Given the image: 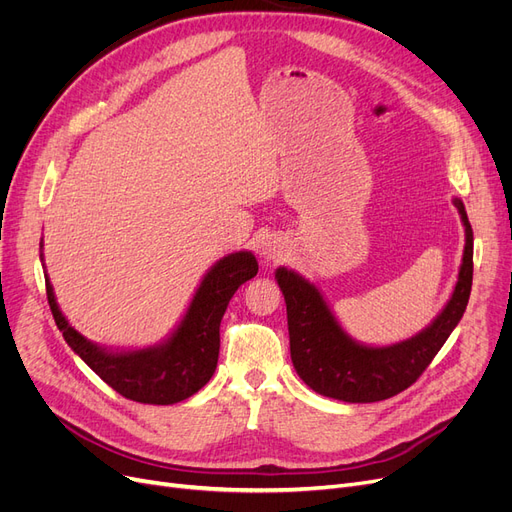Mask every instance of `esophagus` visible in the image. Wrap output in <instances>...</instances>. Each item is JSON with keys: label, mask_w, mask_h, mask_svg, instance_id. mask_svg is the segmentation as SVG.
Masks as SVG:
<instances>
[{"label": "esophagus", "mask_w": 512, "mask_h": 512, "mask_svg": "<svg viewBox=\"0 0 512 512\" xmlns=\"http://www.w3.org/2000/svg\"><path fill=\"white\" fill-rule=\"evenodd\" d=\"M287 255H289V244L278 236L268 238L261 246V257L266 263H280L287 259Z\"/></svg>", "instance_id": "1"}]
</instances>
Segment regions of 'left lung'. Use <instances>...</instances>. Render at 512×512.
Instances as JSON below:
<instances>
[{"label": "left lung", "instance_id": "left-lung-1", "mask_svg": "<svg viewBox=\"0 0 512 512\" xmlns=\"http://www.w3.org/2000/svg\"><path fill=\"white\" fill-rule=\"evenodd\" d=\"M464 223L462 266L445 308L432 323L392 346H365L337 323L323 293L295 270L278 268L276 280L285 295L291 361L297 375L314 392L344 403H375L409 388L458 327L472 287V227L464 202L453 198Z\"/></svg>", "mask_w": 512, "mask_h": 512}]
</instances>
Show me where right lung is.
<instances>
[{
    "label": "right lung",
    "mask_w": 512,
    "mask_h": 512,
    "mask_svg": "<svg viewBox=\"0 0 512 512\" xmlns=\"http://www.w3.org/2000/svg\"><path fill=\"white\" fill-rule=\"evenodd\" d=\"M257 270V259L251 251L219 259L204 274L177 329L164 342L139 350H109L75 331L56 304L48 274L44 276L56 327L69 348L107 386L137 403L175 405L196 394L213 377L219 358L221 318L238 287L257 276Z\"/></svg>",
    "instance_id": "add662e5"
}]
</instances>
